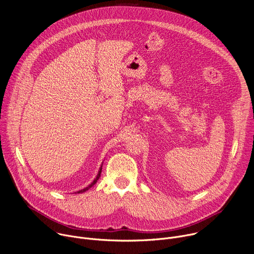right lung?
I'll return each instance as SVG.
<instances>
[{
  "mask_svg": "<svg viewBox=\"0 0 254 254\" xmlns=\"http://www.w3.org/2000/svg\"><path fill=\"white\" fill-rule=\"evenodd\" d=\"M101 169H102V166H101V167H100V169H99V171H98V174H97V176H96V178H95V179H94V180H93V182H92V183H91V184H90V185H89V186H87V187H86V188H84V189H82V190H80V191H78V192H77V193H83V192H85V191H87V190H88V189H89V188H91V187H92V186H93V185H94V184H95V183H96V182H97V180H98V179H99V177H100V174H101Z\"/></svg>",
  "mask_w": 254,
  "mask_h": 254,
  "instance_id": "add662e5",
  "label": "right lung"
}]
</instances>
